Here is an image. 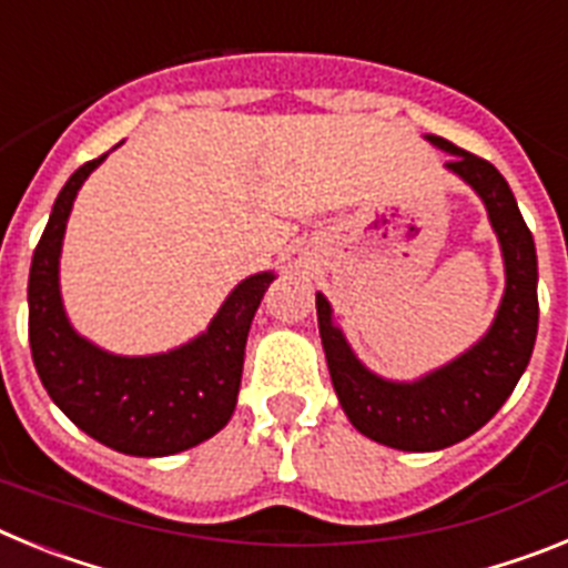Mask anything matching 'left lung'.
Wrapping results in <instances>:
<instances>
[{"mask_svg":"<svg viewBox=\"0 0 568 568\" xmlns=\"http://www.w3.org/2000/svg\"><path fill=\"white\" fill-rule=\"evenodd\" d=\"M426 142L453 155L444 168L478 193L498 235L506 287L491 327L433 373L389 381L361 364L329 301L315 293L321 344L341 409L361 435L404 453H435L478 433L506 404L538 338V253L509 184L495 164L440 135H426Z\"/></svg>","mask_w":568,"mask_h":568,"instance_id":"8db88e82","label":"left lung"}]
</instances>
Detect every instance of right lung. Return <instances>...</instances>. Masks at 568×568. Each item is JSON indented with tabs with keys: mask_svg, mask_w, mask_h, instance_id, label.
<instances>
[{
	"mask_svg": "<svg viewBox=\"0 0 568 568\" xmlns=\"http://www.w3.org/2000/svg\"><path fill=\"white\" fill-rule=\"evenodd\" d=\"M108 153L70 175L33 250L28 278V338L53 404L73 424L135 458H164L213 438L239 400L250 324L275 273L235 284L202 335L155 355H115L79 335L59 290L64 227L79 187Z\"/></svg>",
	"mask_w": 568,
	"mask_h": 568,
	"instance_id": "1",
	"label": "right lung"
}]
</instances>
